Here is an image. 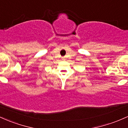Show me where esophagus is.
<instances>
[{"instance_id":"obj_1","label":"esophagus","mask_w":128,"mask_h":128,"mask_svg":"<svg viewBox=\"0 0 128 128\" xmlns=\"http://www.w3.org/2000/svg\"><path fill=\"white\" fill-rule=\"evenodd\" d=\"M63 58H64V57H63Z\"/></svg>"}]
</instances>
